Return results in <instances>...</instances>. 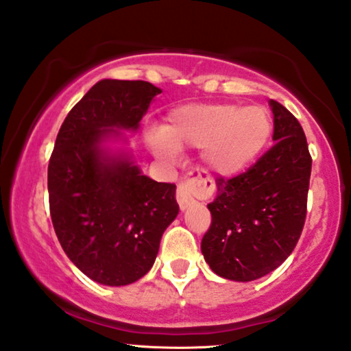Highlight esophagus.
I'll return each mask as SVG.
<instances>
[{"mask_svg":"<svg viewBox=\"0 0 351 351\" xmlns=\"http://www.w3.org/2000/svg\"><path fill=\"white\" fill-rule=\"evenodd\" d=\"M212 188H210V181L200 175V171L189 173L188 178H184L178 184L176 189V200H178L180 208L186 210L195 202V194H208Z\"/></svg>","mask_w":351,"mask_h":351,"instance_id":"1","label":"esophagus"}]
</instances>
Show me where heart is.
Returning <instances> with one entry per match:
<instances>
[{
  "label": "heart",
  "instance_id": "1",
  "mask_svg": "<svg viewBox=\"0 0 351 351\" xmlns=\"http://www.w3.org/2000/svg\"><path fill=\"white\" fill-rule=\"evenodd\" d=\"M273 119L263 106L213 102L173 109L160 128L147 133V146L162 160L175 162L178 149H204L205 165L223 178L241 175L265 151Z\"/></svg>",
  "mask_w": 351,
  "mask_h": 351
}]
</instances>
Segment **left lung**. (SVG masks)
<instances>
[{"label": "left lung", "instance_id": "8db88e82", "mask_svg": "<svg viewBox=\"0 0 351 351\" xmlns=\"http://www.w3.org/2000/svg\"><path fill=\"white\" fill-rule=\"evenodd\" d=\"M269 106L274 146L242 175L218 178L217 197L207 205L212 224L200 249L213 273L230 281H255L276 269L305 224L311 175L305 133L282 104Z\"/></svg>", "mask_w": 351, "mask_h": 351}]
</instances>
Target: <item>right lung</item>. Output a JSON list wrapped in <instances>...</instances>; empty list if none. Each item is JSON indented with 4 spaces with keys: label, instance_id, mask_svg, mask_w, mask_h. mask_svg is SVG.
<instances>
[{
    "label": "right lung",
    "instance_id": "add662e5",
    "mask_svg": "<svg viewBox=\"0 0 351 351\" xmlns=\"http://www.w3.org/2000/svg\"><path fill=\"white\" fill-rule=\"evenodd\" d=\"M160 88L97 82L65 117L48 165L51 219L70 261L93 281L127 286L152 268L163 231L180 212L176 186L143 175L107 141L136 132Z\"/></svg>",
    "mask_w": 351,
    "mask_h": 351
}]
</instances>
